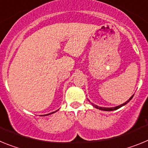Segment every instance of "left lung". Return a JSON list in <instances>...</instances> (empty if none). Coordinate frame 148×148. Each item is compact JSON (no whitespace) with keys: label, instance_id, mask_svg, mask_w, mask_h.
<instances>
[{"label":"left lung","instance_id":"obj_1","mask_svg":"<svg viewBox=\"0 0 148 148\" xmlns=\"http://www.w3.org/2000/svg\"><path fill=\"white\" fill-rule=\"evenodd\" d=\"M133 95H132L131 97H130V99H128V100L127 101H125V102L124 103V104H120V105H119V106H116V107H114V108H104V107H99V106H98V105H95V104H94L93 103H91V104H92V105L93 106L94 108H96V109L101 110H104V111H113V110H116L119 109L120 108H121V107H123V106H124V105H125V104H127V103L129 102V101H130L132 99H133Z\"/></svg>","mask_w":148,"mask_h":148}]
</instances>
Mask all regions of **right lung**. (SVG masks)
Instances as JSON below:
<instances>
[{"instance_id": "add662e5", "label": "right lung", "mask_w": 148, "mask_h": 148, "mask_svg": "<svg viewBox=\"0 0 148 148\" xmlns=\"http://www.w3.org/2000/svg\"><path fill=\"white\" fill-rule=\"evenodd\" d=\"M58 110H56V111H55V112H53V113H48V114H46V115H41V116H49V115H50V114H53V113H56V112H57V111H58Z\"/></svg>"}]
</instances>
